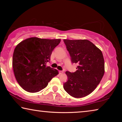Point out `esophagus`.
Here are the masks:
<instances>
[{
	"label": "esophagus",
	"instance_id": "34e87169",
	"mask_svg": "<svg viewBox=\"0 0 122 122\" xmlns=\"http://www.w3.org/2000/svg\"><path fill=\"white\" fill-rule=\"evenodd\" d=\"M63 73V71H59V74H62Z\"/></svg>",
	"mask_w": 122,
	"mask_h": 122
}]
</instances>
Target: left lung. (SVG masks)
I'll use <instances>...</instances> for the list:
<instances>
[{"label":"left lung","instance_id":"obj_1","mask_svg":"<svg viewBox=\"0 0 122 122\" xmlns=\"http://www.w3.org/2000/svg\"><path fill=\"white\" fill-rule=\"evenodd\" d=\"M72 63L78 66L74 73L66 71L68 81L63 88L70 95L81 98L95 89L104 74V60L102 51L88 40L64 39Z\"/></svg>","mask_w":122,"mask_h":122}]
</instances>
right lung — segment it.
<instances>
[{
	"label": "right lung",
	"instance_id": "obj_1",
	"mask_svg": "<svg viewBox=\"0 0 122 122\" xmlns=\"http://www.w3.org/2000/svg\"><path fill=\"white\" fill-rule=\"evenodd\" d=\"M61 39H25L14 49L12 66L16 81L29 92H36L46 88L52 78L59 74L57 70L47 66L54 49Z\"/></svg>",
	"mask_w": 122,
	"mask_h": 122
}]
</instances>
